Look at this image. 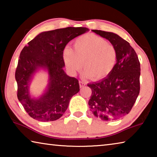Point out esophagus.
<instances>
[{
  "label": "esophagus",
  "mask_w": 157,
  "mask_h": 157,
  "mask_svg": "<svg viewBox=\"0 0 157 157\" xmlns=\"http://www.w3.org/2000/svg\"><path fill=\"white\" fill-rule=\"evenodd\" d=\"M79 86L80 87H83L85 86V85H86V84H85L84 82H82V81H79Z\"/></svg>",
  "instance_id": "esophagus-1"
}]
</instances>
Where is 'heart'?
Listing matches in <instances>:
<instances>
[{
    "label": "heart",
    "mask_w": 157,
    "mask_h": 157,
    "mask_svg": "<svg viewBox=\"0 0 157 157\" xmlns=\"http://www.w3.org/2000/svg\"><path fill=\"white\" fill-rule=\"evenodd\" d=\"M63 59L72 74L80 70L83 62L84 77L96 81L105 78L113 71L117 62V51L102 37L87 34L75 39L73 50L70 48L63 50Z\"/></svg>",
    "instance_id": "obj_1"
}]
</instances>
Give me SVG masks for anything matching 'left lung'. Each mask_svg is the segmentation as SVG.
<instances>
[{
	"label": "left lung",
	"instance_id": "obj_1",
	"mask_svg": "<svg viewBox=\"0 0 157 157\" xmlns=\"http://www.w3.org/2000/svg\"><path fill=\"white\" fill-rule=\"evenodd\" d=\"M116 48L117 62L111 73L100 82L89 84L92 94L89 100L94 115L105 121H116L128 114L140 92V66L129 42L118 34L93 30Z\"/></svg>",
	"mask_w": 157,
	"mask_h": 157
}]
</instances>
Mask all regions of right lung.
Segmentation results:
<instances>
[{
    "label": "right lung",
    "instance_id": "add662e5",
    "mask_svg": "<svg viewBox=\"0 0 157 157\" xmlns=\"http://www.w3.org/2000/svg\"><path fill=\"white\" fill-rule=\"evenodd\" d=\"M89 30L68 27L44 32L21 50L15 72L17 98L33 118L42 122L57 120L67 109L71 98L79 92L78 79L68 76L63 71V51L69 41ZM39 67L49 71V85L40 98L33 99L29 94L28 83Z\"/></svg>",
    "mask_w": 157,
    "mask_h": 157
}]
</instances>
